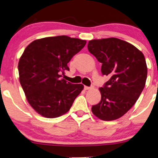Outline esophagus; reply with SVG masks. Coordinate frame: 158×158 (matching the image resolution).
<instances>
[{
	"instance_id": "1",
	"label": "esophagus",
	"mask_w": 158,
	"mask_h": 158,
	"mask_svg": "<svg viewBox=\"0 0 158 158\" xmlns=\"http://www.w3.org/2000/svg\"><path fill=\"white\" fill-rule=\"evenodd\" d=\"M93 87H88V86H84V89L85 90H89V89H91Z\"/></svg>"
}]
</instances>
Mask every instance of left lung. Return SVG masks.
<instances>
[{
    "label": "left lung",
    "mask_w": 158,
    "mask_h": 158,
    "mask_svg": "<svg viewBox=\"0 0 158 158\" xmlns=\"http://www.w3.org/2000/svg\"><path fill=\"white\" fill-rule=\"evenodd\" d=\"M88 49L102 63V74L109 77L99 88L101 100L92 106L93 114L101 120L117 119L133 106L144 89L145 58L134 45L114 37L90 40Z\"/></svg>",
    "instance_id": "1"
}]
</instances>
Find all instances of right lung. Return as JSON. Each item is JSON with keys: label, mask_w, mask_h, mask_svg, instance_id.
<instances>
[{"label": "right lung", "mask_w": 158, "mask_h": 158, "mask_svg": "<svg viewBox=\"0 0 158 158\" xmlns=\"http://www.w3.org/2000/svg\"><path fill=\"white\" fill-rule=\"evenodd\" d=\"M85 40L57 36L34 40L19 60V81L31 106L47 118L66 114L84 86L62 78L68 63L83 48Z\"/></svg>", "instance_id": "right-lung-1"}]
</instances>
